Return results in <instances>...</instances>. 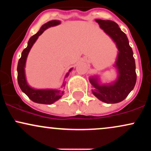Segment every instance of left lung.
Instances as JSON below:
<instances>
[{"label": "left lung", "mask_w": 151, "mask_h": 151, "mask_svg": "<svg viewBox=\"0 0 151 151\" xmlns=\"http://www.w3.org/2000/svg\"><path fill=\"white\" fill-rule=\"evenodd\" d=\"M100 28L112 39L118 49V55L114 67L117 78L111 83L101 84L97 75L89 77L93 94L100 101L107 104H116L127 97L136 82V64L133 50L129 45L127 36L121 31L119 25L112 20L96 19Z\"/></svg>", "instance_id": "left-lung-1"}]
</instances>
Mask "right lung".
Listing matches in <instances>:
<instances>
[{"mask_svg": "<svg viewBox=\"0 0 151 151\" xmlns=\"http://www.w3.org/2000/svg\"><path fill=\"white\" fill-rule=\"evenodd\" d=\"M60 23H61V21H60V20H50V21L47 22V23L44 24L40 27V30L38 31L37 33L30 38L28 42H27V47L23 50L21 55V58H20L18 61L17 71H18V82L19 86H20V89L22 90V92L25 93L32 101L35 102V103L43 104H52L55 103V101L60 99L63 96L64 93H65V91L62 89H39L31 87L28 84V83H27V79H26L25 71L27 55L30 52V50L32 48L34 43L37 40L38 37L40 35H42L43 32L47 28H49L50 27H53V26L58 25ZM72 69L73 68H71L69 70V72L66 74L65 79L66 77H68L70 72L72 70ZM65 84L66 81H64L61 87L65 89Z\"/></svg>", "mask_w": 151, "mask_h": 151, "instance_id": "1", "label": "right lung"}]
</instances>
